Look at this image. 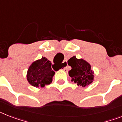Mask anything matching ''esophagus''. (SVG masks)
I'll use <instances>...</instances> for the list:
<instances>
[{
    "label": "esophagus",
    "mask_w": 122,
    "mask_h": 122,
    "mask_svg": "<svg viewBox=\"0 0 122 122\" xmlns=\"http://www.w3.org/2000/svg\"><path fill=\"white\" fill-rule=\"evenodd\" d=\"M62 67H63V70H66V72H67V66H68V64H67V61H64L63 62V63L62 64Z\"/></svg>",
    "instance_id": "esophagus-1"
}]
</instances>
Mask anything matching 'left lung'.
Here are the masks:
<instances>
[{
	"instance_id": "8db88e82",
	"label": "left lung",
	"mask_w": 122,
	"mask_h": 122,
	"mask_svg": "<svg viewBox=\"0 0 122 122\" xmlns=\"http://www.w3.org/2000/svg\"><path fill=\"white\" fill-rule=\"evenodd\" d=\"M68 65L72 67L68 71V75L77 85L85 87L91 83L93 80V72L91 66L83 59H78L75 56L67 61Z\"/></svg>"
}]
</instances>
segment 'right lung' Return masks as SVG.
Here are the masks:
<instances>
[{"mask_svg": "<svg viewBox=\"0 0 122 122\" xmlns=\"http://www.w3.org/2000/svg\"><path fill=\"white\" fill-rule=\"evenodd\" d=\"M51 66L52 63L45 57L32 63L27 72V80L29 83L36 87H43L50 84L55 74Z\"/></svg>", "mask_w": 122, "mask_h": 122, "instance_id": "obj_1", "label": "right lung"}]
</instances>
